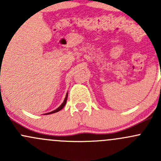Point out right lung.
<instances>
[{"instance_id": "add662e5", "label": "right lung", "mask_w": 161, "mask_h": 161, "mask_svg": "<svg viewBox=\"0 0 161 161\" xmlns=\"http://www.w3.org/2000/svg\"><path fill=\"white\" fill-rule=\"evenodd\" d=\"M67 99H68V92H67V94H66V97H65V98H64V101H63V103H61V104L60 105V106L58 107V108H57V109L53 110V111H50V112H48V113H46V114H50L56 113V112H58V111H61V110L63 108H64V105L66 104V102H67Z\"/></svg>"}]
</instances>
